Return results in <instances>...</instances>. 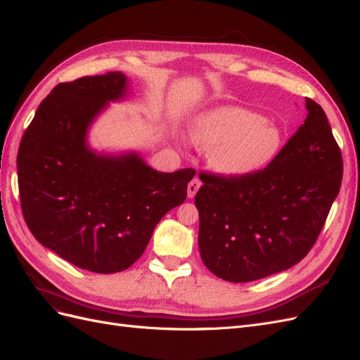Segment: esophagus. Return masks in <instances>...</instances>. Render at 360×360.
<instances>
[{
    "instance_id": "34e87169",
    "label": "esophagus",
    "mask_w": 360,
    "mask_h": 360,
    "mask_svg": "<svg viewBox=\"0 0 360 360\" xmlns=\"http://www.w3.org/2000/svg\"><path fill=\"white\" fill-rule=\"evenodd\" d=\"M201 188V180L195 177L189 184H188V198H193L197 195L198 189Z\"/></svg>"
}]
</instances>
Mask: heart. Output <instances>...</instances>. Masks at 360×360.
I'll use <instances>...</instances> for the list:
<instances>
[{
  "instance_id": "obj_1",
  "label": "heart",
  "mask_w": 360,
  "mask_h": 360,
  "mask_svg": "<svg viewBox=\"0 0 360 360\" xmlns=\"http://www.w3.org/2000/svg\"><path fill=\"white\" fill-rule=\"evenodd\" d=\"M193 143L213 150L212 167L225 177L245 179L270 165L282 146L281 129L240 106H217L201 114L191 127Z\"/></svg>"
}]
</instances>
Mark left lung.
I'll use <instances>...</instances> for the list:
<instances>
[{
  "instance_id": "obj_1",
  "label": "left lung",
  "mask_w": 360,
  "mask_h": 360,
  "mask_svg": "<svg viewBox=\"0 0 360 360\" xmlns=\"http://www.w3.org/2000/svg\"><path fill=\"white\" fill-rule=\"evenodd\" d=\"M307 120L270 165L245 179L200 174L202 263L228 282L284 271L314 246L340 193L342 156L323 108L304 102Z\"/></svg>"
}]
</instances>
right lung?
Wrapping results in <instances>:
<instances>
[{
	"label": "right lung",
	"instance_id": "obj_1",
	"mask_svg": "<svg viewBox=\"0 0 360 360\" xmlns=\"http://www.w3.org/2000/svg\"><path fill=\"white\" fill-rule=\"evenodd\" d=\"M122 72L58 84L39 105L18 151L22 213L37 242L76 267L115 274L146 250L155 226L186 200L195 169L160 172L136 151L108 155L89 130L126 99Z\"/></svg>",
	"mask_w": 360,
	"mask_h": 360
}]
</instances>
